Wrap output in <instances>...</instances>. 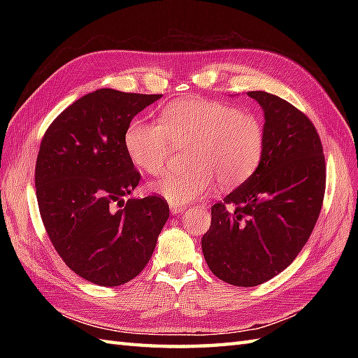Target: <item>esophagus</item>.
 Instances as JSON below:
<instances>
[{"label": "esophagus", "mask_w": 358, "mask_h": 358, "mask_svg": "<svg viewBox=\"0 0 358 358\" xmlns=\"http://www.w3.org/2000/svg\"><path fill=\"white\" fill-rule=\"evenodd\" d=\"M185 210H186V206H181V204H171V214L172 215H178Z\"/></svg>", "instance_id": "1"}]
</instances>
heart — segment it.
Listing matches in <instances>:
<instances>
[{"mask_svg": "<svg viewBox=\"0 0 358 358\" xmlns=\"http://www.w3.org/2000/svg\"><path fill=\"white\" fill-rule=\"evenodd\" d=\"M173 146H191L192 169L162 175L150 191L185 206L206 195L215 181L222 189L245 183L262 162L264 127L254 113L231 104L187 98L166 106L158 123L135 118L124 134L131 162L152 175L163 171Z\"/></svg>", "mask_w": 358, "mask_h": 358, "instance_id": "1", "label": "heart"}]
</instances>
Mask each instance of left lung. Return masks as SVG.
<instances>
[{
    "mask_svg": "<svg viewBox=\"0 0 358 358\" xmlns=\"http://www.w3.org/2000/svg\"><path fill=\"white\" fill-rule=\"evenodd\" d=\"M248 95L264 115L262 162L212 206L201 238L214 275L243 287L264 283L294 262L317 223L326 185L320 136L305 113L263 90ZM227 203L236 206L232 213Z\"/></svg>",
    "mask_w": 358,
    "mask_h": 358,
    "instance_id": "8db88e82",
    "label": "left lung"
}]
</instances>
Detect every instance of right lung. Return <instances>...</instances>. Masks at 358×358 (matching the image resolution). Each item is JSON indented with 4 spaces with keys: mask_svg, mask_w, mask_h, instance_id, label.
Returning <instances> with one entry per match:
<instances>
[{
    "mask_svg": "<svg viewBox=\"0 0 358 358\" xmlns=\"http://www.w3.org/2000/svg\"><path fill=\"white\" fill-rule=\"evenodd\" d=\"M162 96L94 90L43 136L35 167L43 223L63 262L90 283L120 286L138 275L169 218L159 196L124 200L140 183L124 134Z\"/></svg>",
    "mask_w": 358,
    "mask_h": 358,
    "instance_id": "1",
    "label": "right lung"
}]
</instances>
